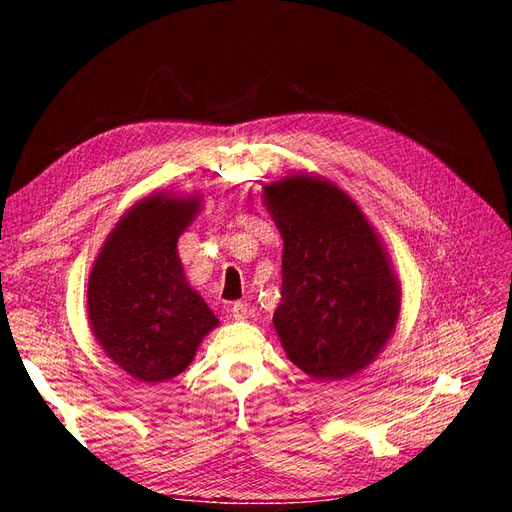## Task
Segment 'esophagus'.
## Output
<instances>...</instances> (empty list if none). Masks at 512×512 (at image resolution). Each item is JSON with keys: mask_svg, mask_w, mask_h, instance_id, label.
<instances>
[{"mask_svg": "<svg viewBox=\"0 0 512 512\" xmlns=\"http://www.w3.org/2000/svg\"><path fill=\"white\" fill-rule=\"evenodd\" d=\"M230 316L235 320H245L247 318V303H232L230 305Z\"/></svg>", "mask_w": 512, "mask_h": 512, "instance_id": "esophagus-1", "label": "esophagus"}]
</instances>
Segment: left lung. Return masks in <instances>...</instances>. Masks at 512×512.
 Returning <instances> with one entry per match:
<instances>
[{
    "label": "left lung",
    "mask_w": 512,
    "mask_h": 512,
    "mask_svg": "<svg viewBox=\"0 0 512 512\" xmlns=\"http://www.w3.org/2000/svg\"><path fill=\"white\" fill-rule=\"evenodd\" d=\"M284 239L273 324L288 359L318 382L376 361L397 329L401 286L384 241L333 181L292 173L262 188Z\"/></svg>",
    "instance_id": "left-lung-1"
}]
</instances>
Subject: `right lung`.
I'll return each mask as SVG.
<instances>
[{
  "label": "right lung",
  "mask_w": 512,
  "mask_h": 512,
  "mask_svg": "<svg viewBox=\"0 0 512 512\" xmlns=\"http://www.w3.org/2000/svg\"><path fill=\"white\" fill-rule=\"evenodd\" d=\"M200 200L198 192L141 198L108 232L89 271L91 331L108 359L147 384L179 376L220 322L185 280L177 252Z\"/></svg>",
  "instance_id": "1"
}]
</instances>
